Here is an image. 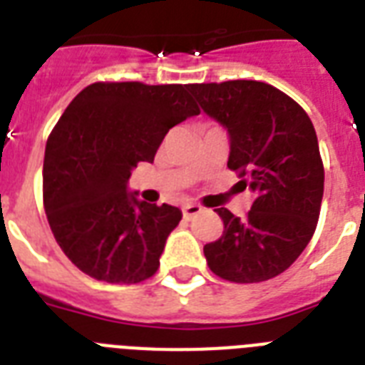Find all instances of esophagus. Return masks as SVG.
I'll return each mask as SVG.
<instances>
[{
  "instance_id": "esophagus-1",
  "label": "esophagus",
  "mask_w": 365,
  "mask_h": 365,
  "mask_svg": "<svg viewBox=\"0 0 365 365\" xmlns=\"http://www.w3.org/2000/svg\"><path fill=\"white\" fill-rule=\"evenodd\" d=\"M202 210H205V208L200 205H197V202H187V205L182 206L183 217H185V220H191V217L199 216V214H202Z\"/></svg>"
}]
</instances>
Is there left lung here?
<instances>
[{"mask_svg": "<svg viewBox=\"0 0 365 365\" xmlns=\"http://www.w3.org/2000/svg\"><path fill=\"white\" fill-rule=\"evenodd\" d=\"M189 91L231 138L229 170L255 199L240 220L216 208L223 235L205 246L223 280L263 282L284 272L311 242L324 195V163L307 111L261 81L197 83Z\"/></svg>", "mask_w": 365, "mask_h": 365, "instance_id": "left-lung-1", "label": "left lung"}]
</instances>
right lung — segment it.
I'll return each mask as SVG.
<instances>
[{"mask_svg": "<svg viewBox=\"0 0 365 365\" xmlns=\"http://www.w3.org/2000/svg\"><path fill=\"white\" fill-rule=\"evenodd\" d=\"M199 113L189 85L98 81L71 100L45 148L43 206L79 271L110 284L157 272L182 212L136 200L126 182L138 163H153L172 126Z\"/></svg>", "mask_w": 365, "mask_h": 365, "instance_id": "obj_1", "label": "right lung"}]
</instances>
